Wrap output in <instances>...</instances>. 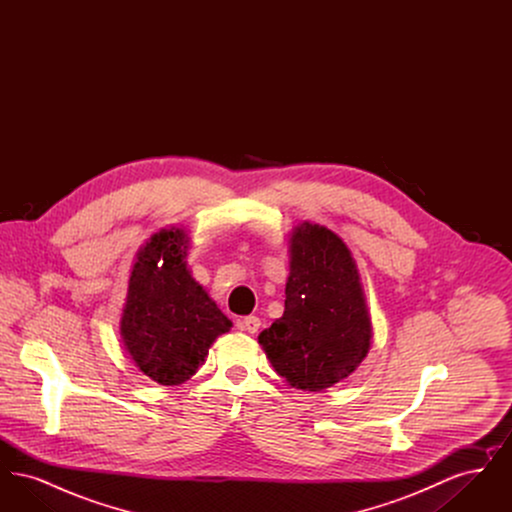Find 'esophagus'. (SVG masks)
Here are the masks:
<instances>
[{
    "instance_id": "1",
    "label": "esophagus",
    "mask_w": 512,
    "mask_h": 512,
    "mask_svg": "<svg viewBox=\"0 0 512 512\" xmlns=\"http://www.w3.org/2000/svg\"><path fill=\"white\" fill-rule=\"evenodd\" d=\"M259 326H261V320H259V317H253V315L238 320V328L244 330V332H249V334H255L259 330Z\"/></svg>"
}]
</instances>
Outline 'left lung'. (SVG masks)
Segmentation results:
<instances>
[{
  "label": "left lung",
  "instance_id": "8db88e82",
  "mask_svg": "<svg viewBox=\"0 0 512 512\" xmlns=\"http://www.w3.org/2000/svg\"><path fill=\"white\" fill-rule=\"evenodd\" d=\"M370 340V313L349 247L326 226L297 224L284 315L259 334L270 365L292 388L322 391L355 372Z\"/></svg>",
  "mask_w": 512,
  "mask_h": 512
}]
</instances>
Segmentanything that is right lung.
Wrapping results in <instances>:
<instances>
[{
  "mask_svg": "<svg viewBox=\"0 0 512 512\" xmlns=\"http://www.w3.org/2000/svg\"><path fill=\"white\" fill-rule=\"evenodd\" d=\"M190 238L172 226L140 247L122 309L124 349L161 386L190 380L209 347L232 328L217 303L195 282L186 255Z\"/></svg>",
  "mask_w": 512,
  "mask_h": 512,
  "instance_id": "add662e5",
  "label": "right lung"
}]
</instances>
